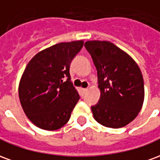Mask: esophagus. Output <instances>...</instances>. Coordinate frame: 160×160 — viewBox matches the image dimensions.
<instances>
[{
  "label": "esophagus",
  "mask_w": 160,
  "mask_h": 160,
  "mask_svg": "<svg viewBox=\"0 0 160 160\" xmlns=\"http://www.w3.org/2000/svg\"><path fill=\"white\" fill-rule=\"evenodd\" d=\"M80 92H81V94L84 95V94L87 92V88H81V89H80Z\"/></svg>",
  "instance_id": "34e87169"
}]
</instances>
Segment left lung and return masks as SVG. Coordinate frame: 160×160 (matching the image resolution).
I'll list each match as a JSON object with an SVG mask.
<instances>
[{"instance_id": "8db88e82", "label": "left lung", "mask_w": 160, "mask_h": 160, "mask_svg": "<svg viewBox=\"0 0 160 160\" xmlns=\"http://www.w3.org/2000/svg\"><path fill=\"white\" fill-rule=\"evenodd\" d=\"M85 47L97 68L100 98L92 106L93 118L104 127L118 128L137 117L144 102V81L137 63L108 41H87Z\"/></svg>"}]
</instances>
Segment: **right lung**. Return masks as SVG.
Wrapping results in <instances>:
<instances>
[{
    "instance_id": "obj_1",
    "label": "right lung",
    "mask_w": 160,
    "mask_h": 160,
    "mask_svg": "<svg viewBox=\"0 0 160 160\" xmlns=\"http://www.w3.org/2000/svg\"><path fill=\"white\" fill-rule=\"evenodd\" d=\"M83 44L82 40L56 43L35 55L26 67L19 84V101L37 127L56 130L69 120L80 99L70 80V63Z\"/></svg>"
}]
</instances>
